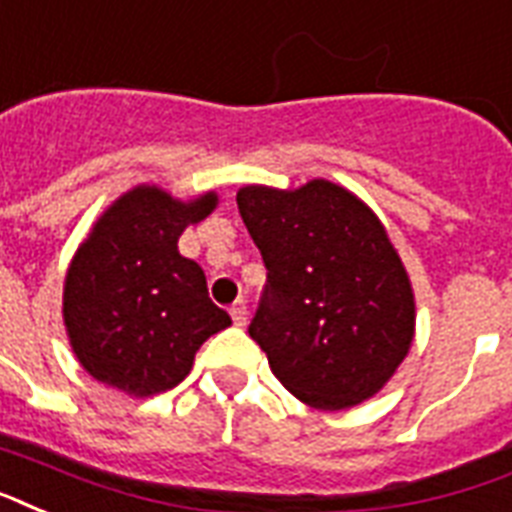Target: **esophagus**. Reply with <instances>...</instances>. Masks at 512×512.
<instances>
[{
  "instance_id": "esophagus-1",
  "label": "esophagus",
  "mask_w": 512,
  "mask_h": 512,
  "mask_svg": "<svg viewBox=\"0 0 512 512\" xmlns=\"http://www.w3.org/2000/svg\"><path fill=\"white\" fill-rule=\"evenodd\" d=\"M230 317H233V322H236L239 327L247 325V317H249L247 303H244V300H236V303L230 306Z\"/></svg>"
}]
</instances>
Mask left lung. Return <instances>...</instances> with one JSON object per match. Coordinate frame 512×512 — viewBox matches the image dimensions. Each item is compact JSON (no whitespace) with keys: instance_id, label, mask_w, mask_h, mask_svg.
<instances>
[{"instance_id":"1","label":"left lung","mask_w":512,"mask_h":512,"mask_svg":"<svg viewBox=\"0 0 512 512\" xmlns=\"http://www.w3.org/2000/svg\"><path fill=\"white\" fill-rule=\"evenodd\" d=\"M241 220L268 268L249 325L273 376L319 411L368 400L416 327L411 279L376 214L346 187H241Z\"/></svg>"}]
</instances>
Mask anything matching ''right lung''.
I'll list each match as a JSON object with an SVG mask.
<instances>
[{
	"instance_id": "obj_1",
	"label": "right lung",
	"mask_w": 512,
	"mask_h": 512,
	"mask_svg": "<svg viewBox=\"0 0 512 512\" xmlns=\"http://www.w3.org/2000/svg\"><path fill=\"white\" fill-rule=\"evenodd\" d=\"M217 193L177 201L155 185L128 190L74 252L64 325L74 357L96 381L150 397L190 373L195 351L230 325L195 260L179 255L187 225L214 212Z\"/></svg>"
}]
</instances>
